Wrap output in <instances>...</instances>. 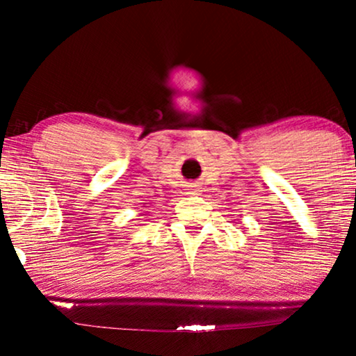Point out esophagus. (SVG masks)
Instances as JSON below:
<instances>
[{"instance_id":"obj_1","label":"esophagus","mask_w":356,"mask_h":356,"mask_svg":"<svg viewBox=\"0 0 356 356\" xmlns=\"http://www.w3.org/2000/svg\"><path fill=\"white\" fill-rule=\"evenodd\" d=\"M186 186H188V189H189V191H191V193H196V191H194V189H196V183H188Z\"/></svg>"}]
</instances>
